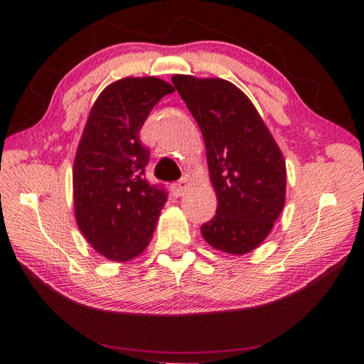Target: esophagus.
<instances>
[{
    "mask_svg": "<svg viewBox=\"0 0 364 364\" xmlns=\"http://www.w3.org/2000/svg\"><path fill=\"white\" fill-rule=\"evenodd\" d=\"M171 193H173L175 196H183L184 193H186V183L184 181H176L171 184Z\"/></svg>",
    "mask_w": 364,
    "mask_h": 364,
    "instance_id": "34e87169",
    "label": "esophagus"
}]
</instances>
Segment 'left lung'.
<instances>
[{"mask_svg": "<svg viewBox=\"0 0 364 364\" xmlns=\"http://www.w3.org/2000/svg\"><path fill=\"white\" fill-rule=\"evenodd\" d=\"M205 143L217 213L200 226L213 249L245 255L273 230L286 202V162L252 101L223 78L173 75Z\"/></svg>", "mask_w": 364, "mask_h": 364, "instance_id": "8db88e82", "label": "left lung"}]
</instances>
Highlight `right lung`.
Instances as JSON below:
<instances>
[{"mask_svg":"<svg viewBox=\"0 0 364 364\" xmlns=\"http://www.w3.org/2000/svg\"><path fill=\"white\" fill-rule=\"evenodd\" d=\"M157 77H127L97 96L73 160L78 230L97 254L128 262L146 250L167 193L146 181L149 149L139 130L154 106L173 93Z\"/></svg>","mask_w":364,"mask_h":364,"instance_id":"add662e5","label":"right lung"}]
</instances>
